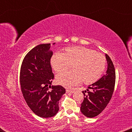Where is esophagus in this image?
Wrapping results in <instances>:
<instances>
[{
	"label": "esophagus",
	"instance_id": "1",
	"mask_svg": "<svg viewBox=\"0 0 132 132\" xmlns=\"http://www.w3.org/2000/svg\"><path fill=\"white\" fill-rule=\"evenodd\" d=\"M66 93H75V91H74V90L67 89H66Z\"/></svg>",
	"mask_w": 132,
	"mask_h": 132
}]
</instances>
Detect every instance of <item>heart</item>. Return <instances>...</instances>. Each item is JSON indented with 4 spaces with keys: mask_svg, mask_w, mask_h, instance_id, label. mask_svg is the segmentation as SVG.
I'll return each instance as SVG.
<instances>
[{
    "mask_svg": "<svg viewBox=\"0 0 132 132\" xmlns=\"http://www.w3.org/2000/svg\"><path fill=\"white\" fill-rule=\"evenodd\" d=\"M57 73L70 69L56 76L58 84L67 87L76 85L82 82L85 85L93 84L102 76L106 68V59L103 54L82 46L67 47L62 53H56L50 60Z\"/></svg>",
    "mask_w": 132,
    "mask_h": 132,
    "instance_id": "heart-1",
    "label": "heart"
}]
</instances>
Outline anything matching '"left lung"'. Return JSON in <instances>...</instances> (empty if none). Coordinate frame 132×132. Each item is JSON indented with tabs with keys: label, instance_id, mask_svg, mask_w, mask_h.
<instances>
[{
	"label": "left lung",
	"instance_id": "obj_1",
	"mask_svg": "<svg viewBox=\"0 0 132 132\" xmlns=\"http://www.w3.org/2000/svg\"><path fill=\"white\" fill-rule=\"evenodd\" d=\"M108 62L106 73L96 82L88 86L86 91H83L84 101L81 104L80 111L85 116L93 118L100 114L107 106L112 98L115 84V70L112 61L107 54Z\"/></svg>",
	"mask_w": 132,
	"mask_h": 132
}]
</instances>
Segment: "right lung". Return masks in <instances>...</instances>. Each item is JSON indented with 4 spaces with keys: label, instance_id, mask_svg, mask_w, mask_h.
<instances>
[{
    "label": "right lung",
    "instance_id": "obj_1",
    "mask_svg": "<svg viewBox=\"0 0 132 132\" xmlns=\"http://www.w3.org/2000/svg\"><path fill=\"white\" fill-rule=\"evenodd\" d=\"M50 47V43L43 44L30 50L23 59L20 73L21 90L27 104L34 113L46 118L57 113L59 100L65 93L61 85H50L54 79Z\"/></svg>",
    "mask_w": 132,
    "mask_h": 132
}]
</instances>
